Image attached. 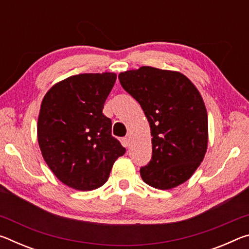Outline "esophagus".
Returning <instances> with one entry per match:
<instances>
[{"label": "esophagus", "instance_id": "obj_1", "mask_svg": "<svg viewBox=\"0 0 249 249\" xmlns=\"http://www.w3.org/2000/svg\"><path fill=\"white\" fill-rule=\"evenodd\" d=\"M123 142H124L125 147H128L129 146V144H130V136H129V135H127V136H125L123 138Z\"/></svg>", "mask_w": 249, "mask_h": 249}]
</instances>
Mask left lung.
Returning <instances> with one entry per match:
<instances>
[{
    "label": "left lung",
    "mask_w": 249,
    "mask_h": 249,
    "mask_svg": "<svg viewBox=\"0 0 249 249\" xmlns=\"http://www.w3.org/2000/svg\"><path fill=\"white\" fill-rule=\"evenodd\" d=\"M119 79L141 104L153 136L142 179L160 190L178 187L200 166L208 147V114L200 92L182 73L154 67L122 72Z\"/></svg>",
    "instance_id": "1"
}]
</instances>
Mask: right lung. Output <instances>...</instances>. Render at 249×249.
<instances>
[{"mask_svg":"<svg viewBox=\"0 0 249 249\" xmlns=\"http://www.w3.org/2000/svg\"><path fill=\"white\" fill-rule=\"evenodd\" d=\"M115 80L111 72L72 75L54 84L41 102L37 125L41 155L53 175L75 190L103 185L126 151L103 114Z\"/></svg>","mask_w":249,"mask_h":249,"instance_id":"right-lung-1","label":"right lung"}]
</instances>
